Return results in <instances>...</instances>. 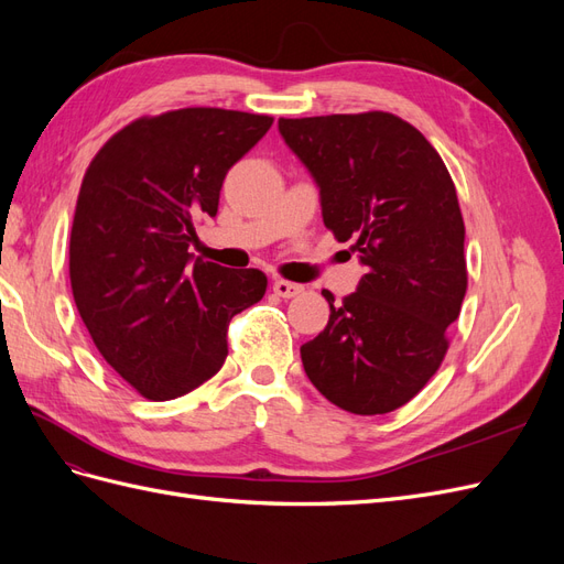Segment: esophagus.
<instances>
[{"mask_svg": "<svg viewBox=\"0 0 564 564\" xmlns=\"http://www.w3.org/2000/svg\"><path fill=\"white\" fill-rule=\"evenodd\" d=\"M272 292H275V294L282 296V299H294V296H301V294H303V286L296 284V282L275 280V282H272Z\"/></svg>", "mask_w": 564, "mask_h": 564, "instance_id": "esophagus-1", "label": "esophagus"}]
</instances>
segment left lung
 <instances>
[{
    "instance_id": "1",
    "label": "left lung",
    "mask_w": 564,
    "mask_h": 564,
    "mask_svg": "<svg viewBox=\"0 0 564 564\" xmlns=\"http://www.w3.org/2000/svg\"><path fill=\"white\" fill-rule=\"evenodd\" d=\"M289 150L319 187L322 220L365 265L324 332L301 346L303 369L350 414H388L431 381L466 296L464 216L423 133L390 112L280 119Z\"/></svg>"
}]
</instances>
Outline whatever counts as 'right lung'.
<instances>
[{"label":"right lung","instance_id":"add662e5","mask_svg":"<svg viewBox=\"0 0 564 564\" xmlns=\"http://www.w3.org/2000/svg\"><path fill=\"white\" fill-rule=\"evenodd\" d=\"M268 115L183 108L141 117L98 150L70 232V284L106 362L164 402L224 367L228 324L265 294L261 270L187 251L216 216L228 169L259 143Z\"/></svg>","mask_w":564,"mask_h":564}]
</instances>
